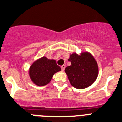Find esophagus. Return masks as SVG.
I'll list each match as a JSON object with an SVG mask.
<instances>
[{"label": "esophagus", "instance_id": "1", "mask_svg": "<svg viewBox=\"0 0 122 122\" xmlns=\"http://www.w3.org/2000/svg\"><path fill=\"white\" fill-rule=\"evenodd\" d=\"M65 68H66V65H62V66H61V69H62V71H64Z\"/></svg>", "mask_w": 122, "mask_h": 122}]
</instances>
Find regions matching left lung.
<instances>
[{"label":"left lung","instance_id":"left-lung-1","mask_svg":"<svg viewBox=\"0 0 122 122\" xmlns=\"http://www.w3.org/2000/svg\"><path fill=\"white\" fill-rule=\"evenodd\" d=\"M68 60L71 65L66 67L65 72L68 75L71 84L78 89H86L93 84L99 74L97 61L88 51L80 54H70Z\"/></svg>","mask_w":122,"mask_h":122}]
</instances>
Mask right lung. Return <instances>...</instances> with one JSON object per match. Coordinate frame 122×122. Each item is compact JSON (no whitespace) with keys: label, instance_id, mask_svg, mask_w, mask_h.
Returning <instances> with one entry per match:
<instances>
[{"label":"right lung","instance_id":"1","mask_svg":"<svg viewBox=\"0 0 122 122\" xmlns=\"http://www.w3.org/2000/svg\"><path fill=\"white\" fill-rule=\"evenodd\" d=\"M61 71L54 59L43 56L32 63L29 69V75L33 84L38 86L47 85L55 73Z\"/></svg>","mask_w":122,"mask_h":122}]
</instances>
